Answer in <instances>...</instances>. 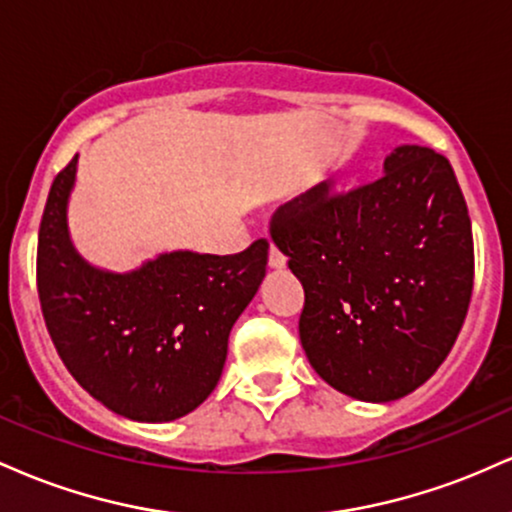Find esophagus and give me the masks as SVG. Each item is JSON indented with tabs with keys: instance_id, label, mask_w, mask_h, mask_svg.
<instances>
[{
	"instance_id": "esophagus-1",
	"label": "esophagus",
	"mask_w": 512,
	"mask_h": 512,
	"mask_svg": "<svg viewBox=\"0 0 512 512\" xmlns=\"http://www.w3.org/2000/svg\"><path fill=\"white\" fill-rule=\"evenodd\" d=\"M269 267H272V269H284L286 267L284 252L276 248V245H272V248H269Z\"/></svg>"
}]
</instances>
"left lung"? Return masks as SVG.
Returning a JSON list of instances; mask_svg holds the SVG:
<instances>
[{
	"mask_svg": "<svg viewBox=\"0 0 512 512\" xmlns=\"http://www.w3.org/2000/svg\"><path fill=\"white\" fill-rule=\"evenodd\" d=\"M272 240L305 291V356L334 390L392 402L450 354L472 298L474 240L445 156L404 144L368 185L320 182L274 211Z\"/></svg>",
	"mask_w": 512,
	"mask_h": 512,
	"instance_id": "obj_1",
	"label": "left lung"
}]
</instances>
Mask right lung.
<instances>
[{"label":"right lung","mask_w":512,"mask_h":512,"mask_svg":"<svg viewBox=\"0 0 512 512\" xmlns=\"http://www.w3.org/2000/svg\"><path fill=\"white\" fill-rule=\"evenodd\" d=\"M76 156L57 173L38 231V298L52 344L93 399L132 421H173L211 395L228 334L267 269L269 243L238 255L178 250L127 274L91 267L67 231Z\"/></svg>","instance_id":"obj_1"}]
</instances>
